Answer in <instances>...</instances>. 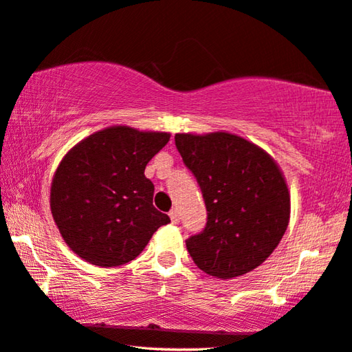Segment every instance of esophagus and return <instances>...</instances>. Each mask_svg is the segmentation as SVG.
I'll list each match as a JSON object with an SVG mask.
<instances>
[{"instance_id":"esophagus-1","label":"esophagus","mask_w":352,"mask_h":352,"mask_svg":"<svg viewBox=\"0 0 352 352\" xmlns=\"http://www.w3.org/2000/svg\"><path fill=\"white\" fill-rule=\"evenodd\" d=\"M169 217H170V221L174 224H178V221H180V218H178V212L175 208H172L169 212Z\"/></svg>"}]
</instances>
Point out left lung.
Here are the masks:
<instances>
[{"mask_svg": "<svg viewBox=\"0 0 352 352\" xmlns=\"http://www.w3.org/2000/svg\"><path fill=\"white\" fill-rule=\"evenodd\" d=\"M175 145L207 207L206 229L186 240L194 264L223 280L254 270L289 223L291 196L280 167L258 145L219 131L175 134Z\"/></svg>", "mask_w": 352, "mask_h": 352, "instance_id": "8db88e82", "label": "left lung"}]
</instances>
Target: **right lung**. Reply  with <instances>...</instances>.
I'll return each instance as SVG.
<instances>
[{
  "label": "right lung",
  "mask_w": 352,
  "mask_h": 352,
  "mask_svg": "<svg viewBox=\"0 0 352 352\" xmlns=\"http://www.w3.org/2000/svg\"><path fill=\"white\" fill-rule=\"evenodd\" d=\"M169 133L110 126L67 151L50 188V208L67 246L99 267H117L142 253L151 235L170 223L153 207L148 161Z\"/></svg>",
  "instance_id": "1"
}]
</instances>
